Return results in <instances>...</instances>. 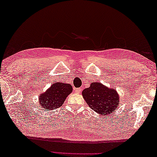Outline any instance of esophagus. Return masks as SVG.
Here are the masks:
<instances>
[{
  "label": "esophagus",
  "instance_id": "obj_1",
  "mask_svg": "<svg viewBox=\"0 0 157 157\" xmlns=\"http://www.w3.org/2000/svg\"><path fill=\"white\" fill-rule=\"evenodd\" d=\"M81 91H82L81 88H77V89H76V93H81Z\"/></svg>",
  "mask_w": 157,
  "mask_h": 157
}]
</instances>
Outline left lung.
<instances>
[{
  "label": "left lung",
  "mask_w": 157,
  "mask_h": 157,
  "mask_svg": "<svg viewBox=\"0 0 157 157\" xmlns=\"http://www.w3.org/2000/svg\"><path fill=\"white\" fill-rule=\"evenodd\" d=\"M82 94L88 106L100 115L111 113L118 106L119 96L116 90L98 82L92 83L90 87L84 89Z\"/></svg>",
  "instance_id": "8db88e82"
}]
</instances>
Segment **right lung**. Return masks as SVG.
I'll return each instance as SVG.
<instances>
[{
	"instance_id": "add662e5",
	"label": "right lung",
	"mask_w": 157,
	"mask_h": 157,
	"mask_svg": "<svg viewBox=\"0 0 157 157\" xmlns=\"http://www.w3.org/2000/svg\"><path fill=\"white\" fill-rule=\"evenodd\" d=\"M72 87L71 85L64 83L53 84L49 89L40 96V104L44 109L49 110L60 107L71 92Z\"/></svg>"
}]
</instances>
